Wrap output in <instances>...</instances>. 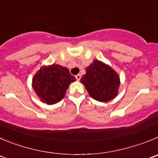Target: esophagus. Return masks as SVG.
I'll list each match as a JSON object with an SVG mask.
<instances>
[{
    "instance_id": "obj_1",
    "label": "esophagus",
    "mask_w": 158,
    "mask_h": 158,
    "mask_svg": "<svg viewBox=\"0 0 158 158\" xmlns=\"http://www.w3.org/2000/svg\"><path fill=\"white\" fill-rule=\"evenodd\" d=\"M75 77H76L77 81H80L81 80V74H77L75 76Z\"/></svg>"
}]
</instances>
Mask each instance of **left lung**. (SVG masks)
<instances>
[{
  "mask_svg": "<svg viewBox=\"0 0 158 158\" xmlns=\"http://www.w3.org/2000/svg\"><path fill=\"white\" fill-rule=\"evenodd\" d=\"M81 82L94 100L107 102L118 94L120 79L112 67L94 60L86 68V73L81 78Z\"/></svg>",
  "mask_w": 158,
  "mask_h": 158,
  "instance_id": "1",
  "label": "left lung"
}]
</instances>
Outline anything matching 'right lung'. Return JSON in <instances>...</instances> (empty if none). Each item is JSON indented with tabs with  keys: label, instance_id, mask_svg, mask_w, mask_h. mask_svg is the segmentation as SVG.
I'll use <instances>...</instances> for the list:
<instances>
[{
	"label": "right lung",
	"instance_id": "add662e5",
	"mask_svg": "<svg viewBox=\"0 0 158 158\" xmlns=\"http://www.w3.org/2000/svg\"><path fill=\"white\" fill-rule=\"evenodd\" d=\"M75 81L68 69L53 64L42 67L33 77L31 85L43 102L53 105L62 100L70 84Z\"/></svg>",
	"mask_w": 158,
	"mask_h": 158
}]
</instances>
